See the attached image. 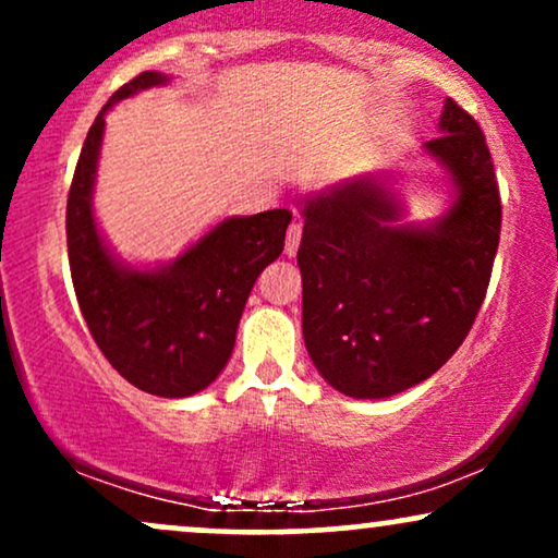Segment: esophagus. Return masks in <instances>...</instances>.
<instances>
[{"instance_id":"1","label":"esophagus","mask_w":558,"mask_h":558,"mask_svg":"<svg viewBox=\"0 0 558 558\" xmlns=\"http://www.w3.org/2000/svg\"><path fill=\"white\" fill-rule=\"evenodd\" d=\"M299 243H301V222L293 220L291 226H288V233H286V257H296Z\"/></svg>"}]
</instances>
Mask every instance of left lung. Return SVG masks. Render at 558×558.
I'll return each mask as SVG.
<instances>
[{
  "mask_svg": "<svg viewBox=\"0 0 558 558\" xmlns=\"http://www.w3.org/2000/svg\"><path fill=\"white\" fill-rule=\"evenodd\" d=\"M425 155L451 183L435 220L401 222L393 178L301 198V330L317 373L351 399H388L438 373L475 323L496 259L501 198L483 131L446 99Z\"/></svg>",
  "mask_w": 558,
  "mask_h": 558,
  "instance_id": "8db88e82",
  "label": "left lung"
}]
</instances>
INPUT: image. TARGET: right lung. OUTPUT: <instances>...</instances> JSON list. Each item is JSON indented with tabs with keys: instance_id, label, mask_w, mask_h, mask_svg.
<instances>
[{
	"instance_id": "add662e5",
	"label": "right lung",
	"mask_w": 558,
	"mask_h": 558,
	"mask_svg": "<svg viewBox=\"0 0 558 558\" xmlns=\"http://www.w3.org/2000/svg\"><path fill=\"white\" fill-rule=\"evenodd\" d=\"M146 70L96 114L68 194V259L83 319L107 362L131 386L162 399L209 388L233 354L235 332L259 272L283 252L288 209L226 217L175 259L128 265L94 215L105 114L128 96L168 86Z\"/></svg>"
}]
</instances>
